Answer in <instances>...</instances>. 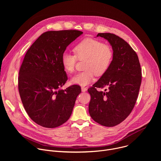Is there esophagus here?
Returning <instances> with one entry per match:
<instances>
[{"mask_svg": "<svg viewBox=\"0 0 161 161\" xmlns=\"http://www.w3.org/2000/svg\"><path fill=\"white\" fill-rule=\"evenodd\" d=\"M87 90V88L86 87H81V91L83 92H86Z\"/></svg>", "mask_w": 161, "mask_h": 161, "instance_id": "1", "label": "esophagus"}]
</instances>
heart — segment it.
I'll return each mask as SVG.
<instances>
[{
  "instance_id": "b5f03b06",
  "label": "heart",
  "mask_w": 161,
  "mask_h": 161,
  "mask_svg": "<svg viewBox=\"0 0 161 161\" xmlns=\"http://www.w3.org/2000/svg\"><path fill=\"white\" fill-rule=\"evenodd\" d=\"M75 55L64 52L61 57V63L68 73L75 71L77 58L84 60L86 70L71 78L73 84L86 86L95 79V73L104 75L109 68L113 58V50L109 45L92 38L81 41L74 48Z\"/></svg>"
}]
</instances>
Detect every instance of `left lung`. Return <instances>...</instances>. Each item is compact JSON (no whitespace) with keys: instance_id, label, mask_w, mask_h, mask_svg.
<instances>
[{"instance_id":"8db88e82","label":"left lung","mask_w":161,"mask_h":161,"mask_svg":"<svg viewBox=\"0 0 161 161\" xmlns=\"http://www.w3.org/2000/svg\"><path fill=\"white\" fill-rule=\"evenodd\" d=\"M113 50V58L108 70L88 89L91 99L90 115L106 127L115 126L131 113L142 83V70L136 53L123 39L111 33H99ZM107 87L105 92L97 87Z\"/></svg>"}]
</instances>
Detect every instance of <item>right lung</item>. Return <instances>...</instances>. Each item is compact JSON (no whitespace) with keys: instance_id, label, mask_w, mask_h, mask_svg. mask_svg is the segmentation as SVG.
<instances>
[{"instance_id":"1","label":"right lung","mask_w":161,"mask_h":161,"mask_svg":"<svg viewBox=\"0 0 161 161\" xmlns=\"http://www.w3.org/2000/svg\"><path fill=\"white\" fill-rule=\"evenodd\" d=\"M83 32L48 31L42 34L27 52L20 67L18 90L30 118L47 128L58 127L69 119L79 85L60 89L67 76L61 63L66 48Z\"/></svg>"}]
</instances>
